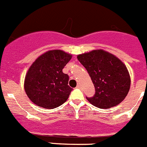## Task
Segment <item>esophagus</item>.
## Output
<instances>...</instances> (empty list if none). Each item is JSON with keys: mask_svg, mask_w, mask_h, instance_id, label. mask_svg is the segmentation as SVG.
<instances>
[{"mask_svg": "<svg viewBox=\"0 0 147 147\" xmlns=\"http://www.w3.org/2000/svg\"><path fill=\"white\" fill-rule=\"evenodd\" d=\"M81 88H82V87H81V85H78L77 86H76V88H78V89H81Z\"/></svg>", "mask_w": 147, "mask_h": 147, "instance_id": "esophagus-1", "label": "esophagus"}]
</instances>
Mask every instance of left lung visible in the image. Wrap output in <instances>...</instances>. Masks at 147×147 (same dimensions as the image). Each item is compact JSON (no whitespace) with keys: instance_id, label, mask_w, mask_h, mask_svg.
I'll list each match as a JSON object with an SVG mask.
<instances>
[{"instance_id":"1","label":"left lung","mask_w":147,"mask_h":147,"mask_svg":"<svg viewBox=\"0 0 147 147\" xmlns=\"http://www.w3.org/2000/svg\"><path fill=\"white\" fill-rule=\"evenodd\" d=\"M94 85L96 93L87 98L95 107L108 109L125 98L130 88L129 73L125 64L111 53L96 49L77 55Z\"/></svg>"}]
</instances>
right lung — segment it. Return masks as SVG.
Returning a JSON list of instances; mask_svg holds the SVG:
<instances>
[{
	"label": "right lung",
	"instance_id": "obj_1",
	"mask_svg": "<svg viewBox=\"0 0 147 147\" xmlns=\"http://www.w3.org/2000/svg\"><path fill=\"white\" fill-rule=\"evenodd\" d=\"M72 54L62 50H50L35 59L24 80V89L29 99L39 107L53 109L67 100L72 88L69 77L62 72Z\"/></svg>",
	"mask_w": 147,
	"mask_h": 147
}]
</instances>
